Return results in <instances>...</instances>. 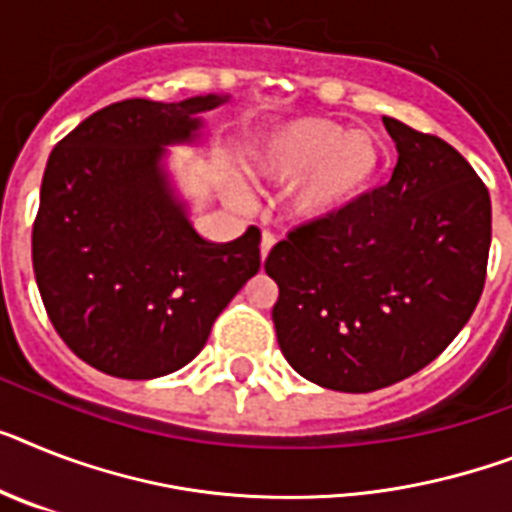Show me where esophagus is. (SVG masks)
Segmentation results:
<instances>
[{"label":"esophagus","mask_w":512,"mask_h":512,"mask_svg":"<svg viewBox=\"0 0 512 512\" xmlns=\"http://www.w3.org/2000/svg\"><path fill=\"white\" fill-rule=\"evenodd\" d=\"M274 243H277V238H274L272 232H264V235H261V259H266V256H269V251L274 248Z\"/></svg>","instance_id":"34e87169"}]
</instances>
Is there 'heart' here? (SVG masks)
Returning <instances> with one entry per match:
<instances>
[{
  "label": "heart",
  "instance_id": "b5f03b06",
  "mask_svg": "<svg viewBox=\"0 0 512 512\" xmlns=\"http://www.w3.org/2000/svg\"><path fill=\"white\" fill-rule=\"evenodd\" d=\"M384 167L382 141L371 130H345L324 117H298L272 128L248 151V170L274 185L295 183L293 214L324 222L356 206ZM243 201V193H235Z\"/></svg>",
  "mask_w": 512,
  "mask_h": 512
}]
</instances>
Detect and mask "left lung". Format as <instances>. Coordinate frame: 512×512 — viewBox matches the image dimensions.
<instances>
[{
	"instance_id": "left-lung-1",
	"label": "left lung",
	"mask_w": 512,
	"mask_h": 512,
	"mask_svg": "<svg viewBox=\"0 0 512 512\" xmlns=\"http://www.w3.org/2000/svg\"><path fill=\"white\" fill-rule=\"evenodd\" d=\"M390 183L269 251L282 356L308 382L374 392L432 363L474 314L487 280L492 201L437 135L384 117Z\"/></svg>"
}]
</instances>
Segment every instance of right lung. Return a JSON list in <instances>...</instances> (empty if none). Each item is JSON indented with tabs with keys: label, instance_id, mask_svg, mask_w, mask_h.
Returning <instances> with one entry per match:
<instances>
[{
	"label": "right lung",
	"instance_id": "right-lung-1",
	"mask_svg": "<svg viewBox=\"0 0 512 512\" xmlns=\"http://www.w3.org/2000/svg\"><path fill=\"white\" fill-rule=\"evenodd\" d=\"M225 101H117L49 154L31 240L38 293L67 348L109 377L183 369L259 272V227L204 240L162 167L164 146L193 141L198 114Z\"/></svg>",
	"mask_w": 512,
	"mask_h": 512
}]
</instances>
